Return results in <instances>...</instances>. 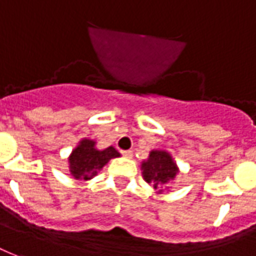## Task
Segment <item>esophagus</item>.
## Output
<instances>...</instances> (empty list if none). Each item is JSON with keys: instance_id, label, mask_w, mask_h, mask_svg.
Returning a JSON list of instances; mask_svg holds the SVG:
<instances>
[{"instance_id": "1", "label": "esophagus", "mask_w": 256, "mask_h": 256, "mask_svg": "<svg viewBox=\"0 0 256 256\" xmlns=\"http://www.w3.org/2000/svg\"><path fill=\"white\" fill-rule=\"evenodd\" d=\"M121 154L126 156V158H132V156H134V154H132V151H130V150H122V151H121Z\"/></svg>"}]
</instances>
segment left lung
I'll list each match as a JSON object with an SVG mask.
<instances>
[{
    "instance_id": "left-lung-1",
    "label": "left lung",
    "mask_w": 256,
    "mask_h": 256,
    "mask_svg": "<svg viewBox=\"0 0 256 256\" xmlns=\"http://www.w3.org/2000/svg\"><path fill=\"white\" fill-rule=\"evenodd\" d=\"M178 173L176 162L168 151L152 150L146 161L142 162V174L148 184H151L156 191L164 192V188Z\"/></svg>"
}]
</instances>
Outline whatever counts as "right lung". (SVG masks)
<instances>
[{
  "label": "right lung",
  "instance_id": "right-lung-1",
  "mask_svg": "<svg viewBox=\"0 0 256 256\" xmlns=\"http://www.w3.org/2000/svg\"><path fill=\"white\" fill-rule=\"evenodd\" d=\"M95 144V140L83 139L69 156V172L76 180H91L112 158L120 156L113 146L98 150Z\"/></svg>",
  "mask_w": 256,
  "mask_h": 256
}]
</instances>
